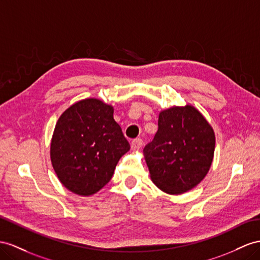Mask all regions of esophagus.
I'll return each instance as SVG.
<instances>
[{"mask_svg": "<svg viewBox=\"0 0 260 260\" xmlns=\"http://www.w3.org/2000/svg\"><path fill=\"white\" fill-rule=\"evenodd\" d=\"M133 150H138L143 147V139L142 138H136L131 144Z\"/></svg>", "mask_w": 260, "mask_h": 260, "instance_id": "34e87169", "label": "esophagus"}]
</instances>
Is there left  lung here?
Returning <instances> with one entry per match:
<instances>
[{"label":"left lung","instance_id":"left-lung-1","mask_svg":"<svg viewBox=\"0 0 260 260\" xmlns=\"http://www.w3.org/2000/svg\"><path fill=\"white\" fill-rule=\"evenodd\" d=\"M215 149L212 126L194 106H172L159 113L158 131L145 146L150 178L168 194H181L208 174Z\"/></svg>","mask_w":260,"mask_h":260}]
</instances>
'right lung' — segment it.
<instances>
[{"instance_id": "add662e5", "label": "right lung", "mask_w": 260, "mask_h": 260, "mask_svg": "<svg viewBox=\"0 0 260 260\" xmlns=\"http://www.w3.org/2000/svg\"><path fill=\"white\" fill-rule=\"evenodd\" d=\"M113 113L101 100L84 99L58 119L50 159L58 179L73 193L88 197L101 190L131 148Z\"/></svg>"}]
</instances>
